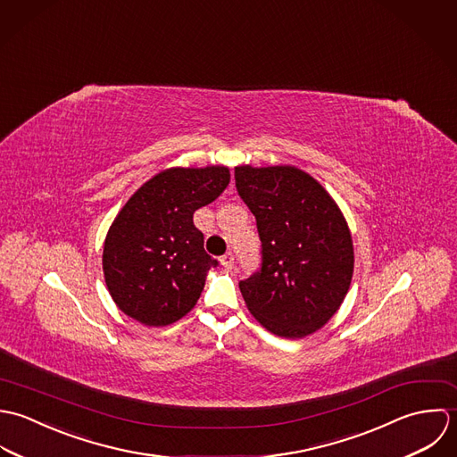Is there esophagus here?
I'll return each mask as SVG.
<instances>
[{"label": "esophagus", "mask_w": 457, "mask_h": 457, "mask_svg": "<svg viewBox=\"0 0 457 457\" xmlns=\"http://www.w3.org/2000/svg\"><path fill=\"white\" fill-rule=\"evenodd\" d=\"M220 263H222V267H233L235 265V254L233 253H226L220 258Z\"/></svg>", "instance_id": "obj_1"}]
</instances>
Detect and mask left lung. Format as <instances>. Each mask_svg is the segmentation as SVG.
Wrapping results in <instances>:
<instances>
[{"label":"left lung","mask_w":457,"mask_h":457,"mask_svg":"<svg viewBox=\"0 0 457 457\" xmlns=\"http://www.w3.org/2000/svg\"><path fill=\"white\" fill-rule=\"evenodd\" d=\"M235 182L262 240L260 270L240 280L249 311L275 336L312 334L336 314L353 275V242L341 210L293 166H240Z\"/></svg>","instance_id":"1"}]
</instances>
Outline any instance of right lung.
<instances>
[{
  "label": "right lung",
  "mask_w": 457,
  "mask_h": 457,
  "mask_svg": "<svg viewBox=\"0 0 457 457\" xmlns=\"http://www.w3.org/2000/svg\"><path fill=\"white\" fill-rule=\"evenodd\" d=\"M228 183L224 166L171 168L127 201L102 256L107 289L127 316L164 327L195 305L206 272L219 262L206 254L194 212L217 199Z\"/></svg>",
  "instance_id": "right-lung-1"
}]
</instances>
